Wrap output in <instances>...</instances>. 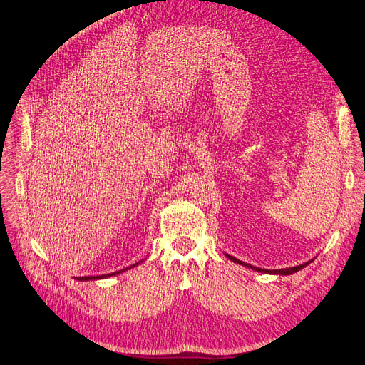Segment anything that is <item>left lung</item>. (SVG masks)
<instances>
[{
    "label": "left lung",
    "instance_id": "left-lung-1",
    "mask_svg": "<svg viewBox=\"0 0 365 365\" xmlns=\"http://www.w3.org/2000/svg\"><path fill=\"white\" fill-rule=\"evenodd\" d=\"M229 260H232L234 263H237V264H242V266H245V267H250V269H253V271H256V272H262V274H272V275H292V274H294V272H297V271H300V269H303V267H306L308 266L312 260H309V262H306V263H303V264H299V266H293V267H285V269H262V267H257V266H252L250 263H244V262H241V260H238L237 257H234V256H229V255H225Z\"/></svg>",
    "mask_w": 365,
    "mask_h": 365
}]
</instances>
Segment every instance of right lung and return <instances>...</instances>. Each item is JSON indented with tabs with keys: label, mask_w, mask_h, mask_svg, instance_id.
I'll use <instances>...</instances> for the list:
<instances>
[{
	"label": "right lung",
	"mask_w": 365,
	"mask_h": 365,
	"mask_svg": "<svg viewBox=\"0 0 365 365\" xmlns=\"http://www.w3.org/2000/svg\"><path fill=\"white\" fill-rule=\"evenodd\" d=\"M143 260H140V262H136V263H133V264H130L128 267H125V269H121V271H117V272H112V274H108V275H98V277H73L76 281H94V279H103V278H110V277H115V275H118V274H121V272H125V271H128V269H131V267H134V266H138V264H140Z\"/></svg>",
	"instance_id": "obj_1"
}]
</instances>
